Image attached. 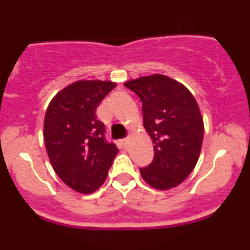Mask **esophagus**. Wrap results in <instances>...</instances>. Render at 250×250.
<instances>
[{"label":"esophagus","mask_w":250,"mask_h":250,"mask_svg":"<svg viewBox=\"0 0 250 250\" xmlns=\"http://www.w3.org/2000/svg\"><path fill=\"white\" fill-rule=\"evenodd\" d=\"M120 142H121V145L123 146V147H127L129 140H128V139H123V140H121V141H120Z\"/></svg>","instance_id":"obj_1"}]
</instances>
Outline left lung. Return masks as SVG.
<instances>
[{
	"label": "left lung",
	"mask_w": 250,
	"mask_h": 250,
	"mask_svg": "<svg viewBox=\"0 0 250 250\" xmlns=\"http://www.w3.org/2000/svg\"><path fill=\"white\" fill-rule=\"evenodd\" d=\"M142 101L143 125L154 143V160L140 168L142 179L159 190L182 183L194 170L205 125L193 94L169 76L153 74L125 82Z\"/></svg>",
	"instance_id": "8db88e82"
}]
</instances>
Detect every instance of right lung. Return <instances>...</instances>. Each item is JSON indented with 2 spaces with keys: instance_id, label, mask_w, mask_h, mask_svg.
Wrapping results in <instances>:
<instances>
[{
  "instance_id": "right-lung-1",
  "label": "right lung",
  "mask_w": 250,
  "mask_h": 250,
  "mask_svg": "<svg viewBox=\"0 0 250 250\" xmlns=\"http://www.w3.org/2000/svg\"><path fill=\"white\" fill-rule=\"evenodd\" d=\"M115 82L80 80L53 97L47 108L43 137L55 173L82 194L97 190L107 179L119 149L104 139V125L95 110Z\"/></svg>"
}]
</instances>
